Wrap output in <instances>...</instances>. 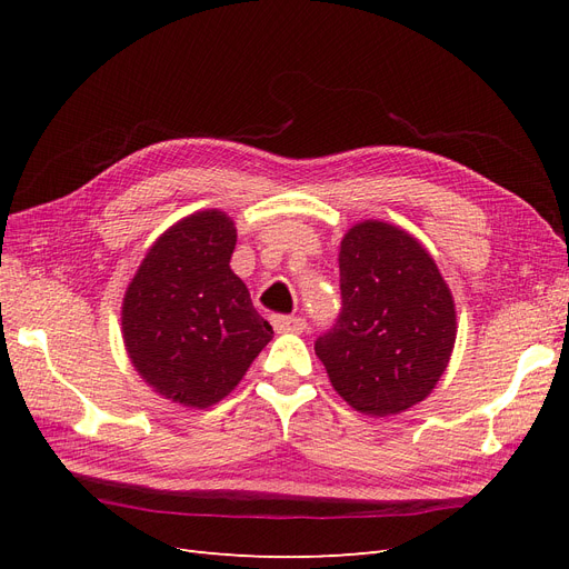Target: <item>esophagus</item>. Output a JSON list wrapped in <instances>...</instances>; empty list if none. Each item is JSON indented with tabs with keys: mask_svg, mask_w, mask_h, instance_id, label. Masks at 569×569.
Returning a JSON list of instances; mask_svg holds the SVG:
<instances>
[{
	"mask_svg": "<svg viewBox=\"0 0 569 569\" xmlns=\"http://www.w3.org/2000/svg\"><path fill=\"white\" fill-rule=\"evenodd\" d=\"M272 327L280 335H299L306 330V320L297 318V316H274Z\"/></svg>",
	"mask_w": 569,
	"mask_h": 569,
	"instance_id": "34e87169",
	"label": "esophagus"
}]
</instances>
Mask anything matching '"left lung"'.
<instances>
[{"mask_svg": "<svg viewBox=\"0 0 569 569\" xmlns=\"http://www.w3.org/2000/svg\"><path fill=\"white\" fill-rule=\"evenodd\" d=\"M341 316L316 341L335 391L370 418L425 401L449 368L458 322L449 284L410 232L360 220L339 247Z\"/></svg>", "mask_w": 569, "mask_h": 569, "instance_id": "8db88e82", "label": "left lung"}]
</instances>
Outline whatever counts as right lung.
<instances>
[{
    "label": "right lung",
    "instance_id": "add662e5",
    "mask_svg": "<svg viewBox=\"0 0 569 569\" xmlns=\"http://www.w3.org/2000/svg\"><path fill=\"white\" fill-rule=\"evenodd\" d=\"M234 244L226 211L184 216L149 247L126 289L120 332L130 363L153 391L184 408L226 399L272 339L230 268Z\"/></svg>",
    "mask_w": 569,
    "mask_h": 569
}]
</instances>
